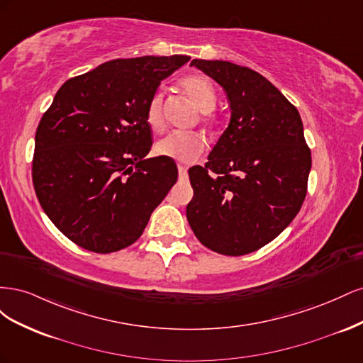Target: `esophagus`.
<instances>
[{
    "label": "esophagus",
    "instance_id": "esophagus-1",
    "mask_svg": "<svg viewBox=\"0 0 363 363\" xmlns=\"http://www.w3.org/2000/svg\"><path fill=\"white\" fill-rule=\"evenodd\" d=\"M179 175L182 179H184L186 175H188V168L183 167V164H179Z\"/></svg>",
    "mask_w": 363,
    "mask_h": 363
}]
</instances>
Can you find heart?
<instances>
[{
	"mask_svg": "<svg viewBox=\"0 0 363 363\" xmlns=\"http://www.w3.org/2000/svg\"><path fill=\"white\" fill-rule=\"evenodd\" d=\"M183 91L186 92L194 104L203 112L201 121L212 127L218 123L216 115L212 108L216 104V91L212 82L204 75H188L180 82ZM147 124L155 130L162 131L164 128V116H163V94L156 92L150 98L147 106ZM206 150V140L199 133H183L175 131L157 142L156 151L160 156L171 157L180 163H192L199 159Z\"/></svg>",
	"mask_w": 363,
	"mask_h": 363,
	"instance_id": "heart-1",
	"label": "heart"
}]
</instances>
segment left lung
<instances>
[{
    "label": "left lung",
    "instance_id": "left-lung-1",
    "mask_svg": "<svg viewBox=\"0 0 363 363\" xmlns=\"http://www.w3.org/2000/svg\"><path fill=\"white\" fill-rule=\"evenodd\" d=\"M192 67L221 84L230 124L204 167L189 169L186 207L200 242L224 256H244L276 239L300 212L312 167L296 107L265 77L224 60Z\"/></svg>",
    "mask_w": 363,
    "mask_h": 363
}]
</instances>
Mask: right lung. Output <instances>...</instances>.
Listing matches in <instances>:
<instances>
[{"instance_id":"right-lung-1","label":"right lung","mask_w":363,"mask_h":363,"mask_svg":"<svg viewBox=\"0 0 363 363\" xmlns=\"http://www.w3.org/2000/svg\"><path fill=\"white\" fill-rule=\"evenodd\" d=\"M189 56L116 59L62 84L36 130L31 177L51 223L100 255L140 238L177 182L171 157H151L147 106Z\"/></svg>"}]
</instances>
